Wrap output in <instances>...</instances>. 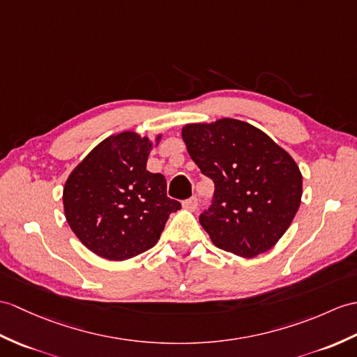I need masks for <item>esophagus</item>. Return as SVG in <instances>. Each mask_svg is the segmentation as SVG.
<instances>
[{
    "label": "esophagus",
    "mask_w": 357,
    "mask_h": 357,
    "mask_svg": "<svg viewBox=\"0 0 357 357\" xmlns=\"http://www.w3.org/2000/svg\"><path fill=\"white\" fill-rule=\"evenodd\" d=\"M182 206H184V208L188 211H195L197 208V199L190 197V199H187V201L182 202Z\"/></svg>",
    "instance_id": "1"
}]
</instances>
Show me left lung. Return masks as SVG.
Returning <instances> with one entry per match:
<instances>
[{
	"instance_id": "1",
	"label": "left lung",
	"mask_w": 357,
	"mask_h": 357,
	"mask_svg": "<svg viewBox=\"0 0 357 357\" xmlns=\"http://www.w3.org/2000/svg\"><path fill=\"white\" fill-rule=\"evenodd\" d=\"M187 152L214 182L213 205L199 218L211 242L243 259L269 251L300 208L303 175L294 158L246 121L188 123Z\"/></svg>"
}]
</instances>
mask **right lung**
Returning <instances> with one entry per match:
<instances>
[{
	"label": "right lung",
	"instance_id": "obj_1",
	"mask_svg": "<svg viewBox=\"0 0 357 357\" xmlns=\"http://www.w3.org/2000/svg\"><path fill=\"white\" fill-rule=\"evenodd\" d=\"M162 134L141 137L121 132L98 143L63 187L65 219L91 252L123 261L151 250L160 240L170 213L181 204L167 197L161 173L146 169L149 153Z\"/></svg>",
	"mask_w": 357,
	"mask_h": 357
}]
</instances>
